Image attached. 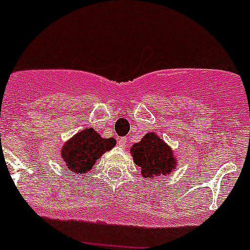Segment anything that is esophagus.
I'll return each instance as SVG.
<instances>
[{"label": "esophagus", "instance_id": "esophagus-1", "mask_svg": "<svg viewBox=\"0 0 250 250\" xmlns=\"http://www.w3.org/2000/svg\"><path fill=\"white\" fill-rule=\"evenodd\" d=\"M118 144H119V146L123 147V149H125V147H126V145H127V139L126 138H119L118 139Z\"/></svg>", "mask_w": 250, "mask_h": 250}]
</instances>
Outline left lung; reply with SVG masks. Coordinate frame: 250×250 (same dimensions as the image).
I'll return each mask as SVG.
<instances>
[{"label": "left lung", "instance_id": "8db88e82", "mask_svg": "<svg viewBox=\"0 0 250 250\" xmlns=\"http://www.w3.org/2000/svg\"><path fill=\"white\" fill-rule=\"evenodd\" d=\"M131 155L144 178L167 175L175 167L173 152L156 134L150 132L131 146Z\"/></svg>", "mask_w": 250, "mask_h": 250}]
</instances>
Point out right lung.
Segmentation results:
<instances>
[{
    "label": "right lung",
    "instance_id": "add662e5",
    "mask_svg": "<svg viewBox=\"0 0 250 250\" xmlns=\"http://www.w3.org/2000/svg\"><path fill=\"white\" fill-rule=\"evenodd\" d=\"M116 144L115 139H103L94 129H86L68 140L62 147L61 155L71 173L83 174L90 171L95 161Z\"/></svg>",
    "mask_w": 250,
    "mask_h": 250
}]
</instances>
